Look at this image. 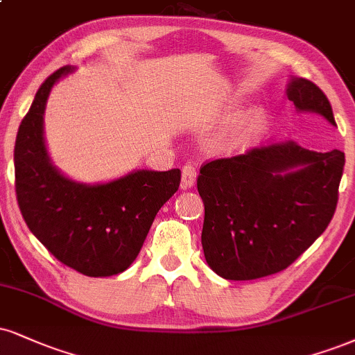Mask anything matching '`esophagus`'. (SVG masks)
<instances>
[{"label": "esophagus", "instance_id": "34e87169", "mask_svg": "<svg viewBox=\"0 0 355 355\" xmlns=\"http://www.w3.org/2000/svg\"><path fill=\"white\" fill-rule=\"evenodd\" d=\"M196 175H198V172H196L195 165L187 164L185 166H183V168H182V185H183V189H191V187L195 185Z\"/></svg>", "mask_w": 355, "mask_h": 355}]
</instances>
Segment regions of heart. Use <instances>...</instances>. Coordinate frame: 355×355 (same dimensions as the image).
Instances as JSON below:
<instances>
[{
    "instance_id": "heart-1",
    "label": "heart",
    "mask_w": 355,
    "mask_h": 355,
    "mask_svg": "<svg viewBox=\"0 0 355 355\" xmlns=\"http://www.w3.org/2000/svg\"><path fill=\"white\" fill-rule=\"evenodd\" d=\"M263 125H264L263 114L259 112V110H251V112H248L245 117L241 119L240 123L236 125L233 140L236 144L246 142V140H250L251 137L259 134V130L263 129Z\"/></svg>"
}]
</instances>
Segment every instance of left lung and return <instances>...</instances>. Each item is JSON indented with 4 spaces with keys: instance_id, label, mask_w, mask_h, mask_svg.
<instances>
[{
    "instance_id": "obj_1",
    "label": "left lung",
    "mask_w": 355,
    "mask_h": 355,
    "mask_svg": "<svg viewBox=\"0 0 355 355\" xmlns=\"http://www.w3.org/2000/svg\"><path fill=\"white\" fill-rule=\"evenodd\" d=\"M289 101L336 125L331 102L302 78L291 79ZM344 152H313L294 140L216 159L200 168L205 205V259L225 279H258L286 270L318 240L334 216Z\"/></svg>"
}]
</instances>
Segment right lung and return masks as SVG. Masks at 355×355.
<instances>
[{"mask_svg": "<svg viewBox=\"0 0 355 355\" xmlns=\"http://www.w3.org/2000/svg\"><path fill=\"white\" fill-rule=\"evenodd\" d=\"M72 69L41 84L15 145V187L28 228L62 264L85 276L125 271L139 254L155 215L180 187V170H137L101 185H83L51 164L42 135L49 92Z\"/></svg>", "mask_w": 355, "mask_h": 355, "instance_id": "add662e5", "label": "right lung"}]
</instances>
